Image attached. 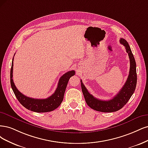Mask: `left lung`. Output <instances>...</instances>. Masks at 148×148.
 I'll list each match as a JSON object with an SVG mask.
<instances>
[{
    "label": "left lung",
    "instance_id": "left-lung-1",
    "mask_svg": "<svg viewBox=\"0 0 148 148\" xmlns=\"http://www.w3.org/2000/svg\"><path fill=\"white\" fill-rule=\"evenodd\" d=\"M120 43L124 45L130 59V67L127 80L119 92L112 99L109 100H100L90 94L80 80L82 91L87 105L95 111L103 112H112L119 111L127 104L134 93L137 81L136 62L128 43L121 38Z\"/></svg>",
    "mask_w": 148,
    "mask_h": 148
}]
</instances>
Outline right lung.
<instances>
[{"mask_svg": "<svg viewBox=\"0 0 148 148\" xmlns=\"http://www.w3.org/2000/svg\"><path fill=\"white\" fill-rule=\"evenodd\" d=\"M13 58L10 70V84L13 91L18 100L22 105L30 110L36 112H47L55 110L63 101L65 90L69 79L75 74L74 71H68L60 77L55 92L50 97L45 99H34L27 97L22 94L16 87L13 77Z\"/></svg>", "mask_w": 148, "mask_h": 148, "instance_id": "right-lung-1", "label": "right lung"}]
</instances>
